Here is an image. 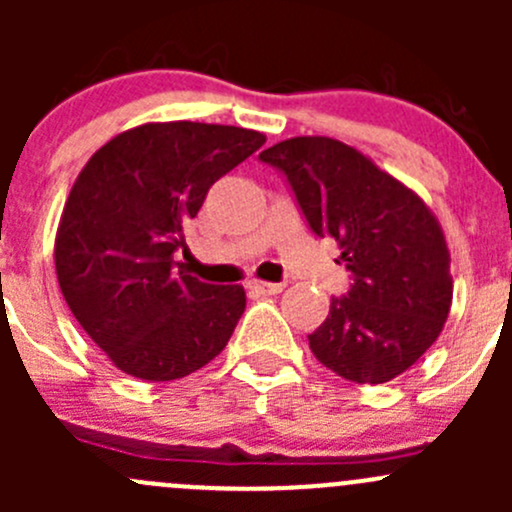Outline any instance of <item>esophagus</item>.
<instances>
[{"label": "esophagus", "instance_id": "obj_1", "mask_svg": "<svg viewBox=\"0 0 512 512\" xmlns=\"http://www.w3.org/2000/svg\"><path fill=\"white\" fill-rule=\"evenodd\" d=\"M250 289L257 294H280L285 285L282 282H250Z\"/></svg>", "mask_w": 512, "mask_h": 512}]
</instances>
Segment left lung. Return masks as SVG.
I'll return each instance as SVG.
<instances>
[{
  "instance_id": "1",
  "label": "left lung",
  "mask_w": 512,
  "mask_h": 512,
  "mask_svg": "<svg viewBox=\"0 0 512 512\" xmlns=\"http://www.w3.org/2000/svg\"><path fill=\"white\" fill-rule=\"evenodd\" d=\"M287 175L309 227L339 242L352 287L334 297L309 349L354 384H386L416 364L451 312V252L436 215L356 148L297 136L260 153Z\"/></svg>"
}]
</instances>
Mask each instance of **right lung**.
<instances>
[{
	"instance_id": "1",
	"label": "right lung",
	"mask_w": 512,
	"mask_h": 512,
	"mask_svg": "<svg viewBox=\"0 0 512 512\" xmlns=\"http://www.w3.org/2000/svg\"><path fill=\"white\" fill-rule=\"evenodd\" d=\"M262 143L250 128L143 123L79 173L56 230V277L76 322L121 371L183 379L225 349L245 289L200 282L173 252L210 185Z\"/></svg>"
}]
</instances>
